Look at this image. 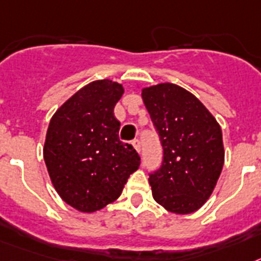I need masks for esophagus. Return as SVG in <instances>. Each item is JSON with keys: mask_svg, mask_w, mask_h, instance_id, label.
Wrapping results in <instances>:
<instances>
[{"mask_svg": "<svg viewBox=\"0 0 261 261\" xmlns=\"http://www.w3.org/2000/svg\"><path fill=\"white\" fill-rule=\"evenodd\" d=\"M132 144H133V146H135V149L140 153V152H141V141H140L139 139H135L132 141Z\"/></svg>", "mask_w": 261, "mask_h": 261, "instance_id": "34e87169", "label": "esophagus"}]
</instances>
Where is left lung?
Masks as SVG:
<instances>
[{
	"mask_svg": "<svg viewBox=\"0 0 261 261\" xmlns=\"http://www.w3.org/2000/svg\"><path fill=\"white\" fill-rule=\"evenodd\" d=\"M163 146V161L149 173L152 195L167 211L187 215L203 206L224 165L221 128L192 93L174 84L143 89Z\"/></svg>",
	"mask_w": 261,
	"mask_h": 261,
	"instance_id": "1",
	"label": "left lung"
}]
</instances>
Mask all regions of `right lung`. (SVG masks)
<instances>
[{
	"instance_id": "1",
	"label": "right lung",
	"mask_w": 261,
	"mask_h": 261,
	"mask_svg": "<svg viewBox=\"0 0 261 261\" xmlns=\"http://www.w3.org/2000/svg\"><path fill=\"white\" fill-rule=\"evenodd\" d=\"M124 89L111 80L88 84L49 122L44 160L61 199L81 212H96L121 195L140 167L130 144L118 139L115 105Z\"/></svg>"
}]
</instances>
